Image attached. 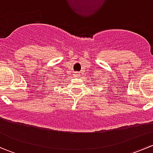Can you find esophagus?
Wrapping results in <instances>:
<instances>
[{
    "label": "esophagus",
    "instance_id": "1",
    "mask_svg": "<svg viewBox=\"0 0 153 153\" xmlns=\"http://www.w3.org/2000/svg\"><path fill=\"white\" fill-rule=\"evenodd\" d=\"M79 75H80V74H78V73H75V74H74V75H75V78H79Z\"/></svg>",
    "mask_w": 153,
    "mask_h": 153
}]
</instances>
